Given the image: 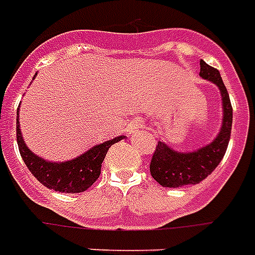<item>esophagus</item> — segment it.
Masks as SVG:
<instances>
[{"label": "esophagus", "instance_id": "34e87169", "mask_svg": "<svg viewBox=\"0 0 255 255\" xmlns=\"http://www.w3.org/2000/svg\"><path fill=\"white\" fill-rule=\"evenodd\" d=\"M142 127H144L142 120H139V119L132 120V121L128 124V132H129V134H134V132H136L138 129H141Z\"/></svg>", "mask_w": 255, "mask_h": 255}]
</instances>
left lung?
Here are the masks:
<instances>
[{
	"label": "left lung",
	"instance_id": "obj_1",
	"mask_svg": "<svg viewBox=\"0 0 255 255\" xmlns=\"http://www.w3.org/2000/svg\"><path fill=\"white\" fill-rule=\"evenodd\" d=\"M199 75L209 82H213L220 90L223 104L222 128L210 144L200 146L192 152H179L172 149L162 141L158 142L149 163V172L151 176L165 188H180L185 185H196L202 182L215 171L216 166L223 159L230 141L233 109L222 76L217 69L209 66L203 60H200Z\"/></svg>",
	"mask_w": 255,
	"mask_h": 255
}]
</instances>
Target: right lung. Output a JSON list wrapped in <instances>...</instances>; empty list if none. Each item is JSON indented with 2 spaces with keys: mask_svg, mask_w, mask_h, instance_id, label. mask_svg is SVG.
<instances>
[{
  "mask_svg": "<svg viewBox=\"0 0 255 255\" xmlns=\"http://www.w3.org/2000/svg\"><path fill=\"white\" fill-rule=\"evenodd\" d=\"M19 111V110H18ZM124 135L116 136L66 162H49L35 155L23 142L16 113V141L26 168L43 186L62 193H80L92 186L101 173V163L111 145L119 142Z\"/></svg>",
  "mask_w": 255,
  "mask_h": 255,
  "instance_id": "1",
  "label": "right lung"
}]
</instances>
